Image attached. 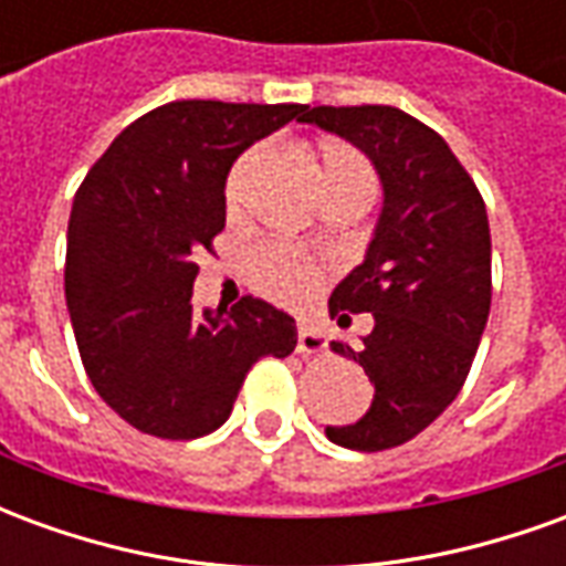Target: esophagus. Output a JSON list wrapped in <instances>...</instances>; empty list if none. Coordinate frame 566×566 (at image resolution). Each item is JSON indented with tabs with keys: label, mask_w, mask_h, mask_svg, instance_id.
Wrapping results in <instances>:
<instances>
[{
	"label": "esophagus",
	"mask_w": 566,
	"mask_h": 566,
	"mask_svg": "<svg viewBox=\"0 0 566 566\" xmlns=\"http://www.w3.org/2000/svg\"><path fill=\"white\" fill-rule=\"evenodd\" d=\"M296 348H300V355H321V352L327 348V339H324V333L315 331V327L300 324V333H296Z\"/></svg>",
	"instance_id": "34e87169"
}]
</instances>
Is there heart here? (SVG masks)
<instances>
[{
	"mask_svg": "<svg viewBox=\"0 0 566 566\" xmlns=\"http://www.w3.org/2000/svg\"><path fill=\"white\" fill-rule=\"evenodd\" d=\"M263 154V148H251L248 154H242L235 166L227 175V206L235 209L242 202V190H245L248 175H251V166L258 163V157ZM321 166H324V178H327V187L339 185H364L376 187V172L369 160L352 145L345 142L327 139L321 142ZM248 275L258 291H263L272 300H282V303H300L306 300L315 284H318V272L308 260L296 258L287 248L282 245H258L248 258Z\"/></svg>",
	"mask_w": 566,
	"mask_h": 566,
	"instance_id": "heart-1",
	"label": "heart"
}]
</instances>
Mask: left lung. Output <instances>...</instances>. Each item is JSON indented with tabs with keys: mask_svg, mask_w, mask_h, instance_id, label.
Segmentation results:
<instances>
[{
	"mask_svg": "<svg viewBox=\"0 0 566 566\" xmlns=\"http://www.w3.org/2000/svg\"><path fill=\"white\" fill-rule=\"evenodd\" d=\"M318 124L367 154L385 187L367 260L331 296L339 327L369 312L373 333L336 355L376 388L357 424L327 427L336 446L385 451L418 437L458 397L491 308L485 199L437 129L394 105H315Z\"/></svg>",
	"mask_w": 566,
	"mask_h": 566,
	"instance_id": "1",
	"label": "left lung"
}]
</instances>
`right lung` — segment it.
<instances>
[{
  "label": "right lung",
  "instance_id": "add662e5",
  "mask_svg": "<svg viewBox=\"0 0 566 566\" xmlns=\"http://www.w3.org/2000/svg\"><path fill=\"white\" fill-rule=\"evenodd\" d=\"M306 105L181 99L117 136L69 218L66 303L81 364L127 424L197 439L230 418L248 369L287 357L296 324L258 296L193 308L197 258L227 221L233 160Z\"/></svg>",
  "mask_w": 566,
  "mask_h": 566
}]
</instances>
